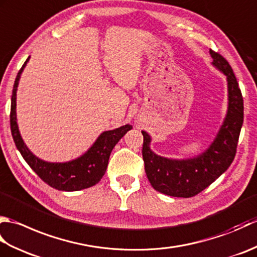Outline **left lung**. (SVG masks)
<instances>
[{"label": "left lung", "instance_id": "obj_1", "mask_svg": "<svg viewBox=\"0 0 257 257\" xmlns=\"http://www.w3.org/2000/svg\"><path fill=\"white\" fill-rule=\"evenodd\" d=\"M212 66L225 75L227 84V109L216 136L200 155L176 159L157 155L150 148L151 136L143 130V157L150 184L160 193L190 198L209 187L231 166L244 118L241 89L233 69L224 57L210 50Z\"/></svg>", "mask_w": 257, "mask_h": 257}]
</instances>
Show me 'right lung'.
Segmentation results:
<instances>
[{
  "instance_id": "right-lung-1",
  "label": "right lung",
  "mask_w": 257,
  "mask_h": 257,
  "mask_svg": "<svg viewBox=\"0 0 257 257\" xmlns=\"http://www.w3.org/2000/svg\"><path fill=\"white\" fill-rule=\"evenodd\" d=\"M29 61L30 57L26 59L16 76L12 98H11L10 122L16 148L21 152L27 165L32 168V170L50 187L61 191H68V192L90 188L100 181L107 170L109 157L113 147L129 130L133 129V125L127 123L119 128L101 133L88 150L73 160L51 162L36 157L22 138L18 117H16V91H18L21 75Z\"/></svg>"
}]
</instances>
